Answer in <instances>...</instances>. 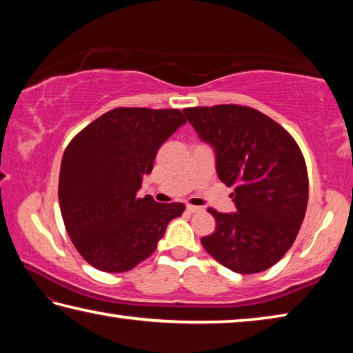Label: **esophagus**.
Listing matches in <instances>:
<instances>
[{
  "mask_svg": "<svg viewBox=\"0 0 353 353\" xmlns=\"http://www.w3.org/2000/svg\"><path fill=\"white\" fill-rule=\"evenodd\" d=\"M188 212H190V214H195V212H201L203 209L200 208V206H192V205H188Z\"/></svg>",
  "mask_w": 353,
  "mask_h": 353,
  "instance_id": "esophagus-1",
  "label": "esophagus"
}]
</instances>
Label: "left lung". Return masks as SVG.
<instances>
[{"instance_id":"1","label":"left lung","mask_w":353,"mask_h":353,"mask_svg":"<svg viewBox=\"0 0 353 353\" xmlns=\"http://www.w3.org/2000/svg\"><path fill=\"white\" fill-rule=\"evenodd\" d=\"M200 138L215 150L217 175L237 212L209 208L215 231L201 245L234 273L268 270L292 248L305 217L308 175L293 136L267 114L242 105L184 108Z\"/></svg>"}]
</instances>
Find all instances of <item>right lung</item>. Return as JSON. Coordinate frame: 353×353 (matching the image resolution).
<instances>
[{"label":"right lung","instance_id":"1","mask_svg":"<svg viewBox=\"0 0 353 353\" xmlns=\"http://www.w3.org/2000/svg\"><path fill=\"white\" fill-rule=\"evenodd\" d=\"M186 119L180 110L114 108L74 136L61 158L59 203L71 242L105 273H123L157 250L183 203L139 199L158 148Z\"/></svg>","mask_w":353,"mask_h":353}]
</instances>
